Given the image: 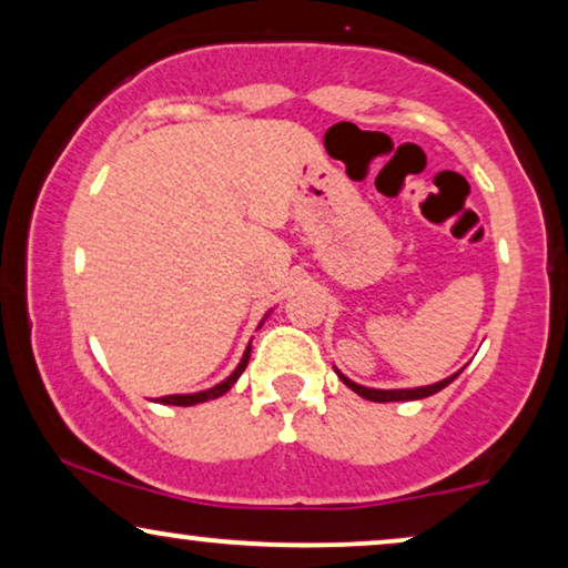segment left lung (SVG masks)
Segmentation results:
<instances>
[{
  "instance_id": "obj_1",
  "label": "left lung",
  "mask_w": 568,
  "mask_h": 568,
  "mask_svg": "<svg viewBox=\"0 0 568 568\" xmlns=\"http://www.w3.org/2000/svg\"><path fill=\"white\" fill-rule=\"evenodd\" d=\"M457 375H460V372H457ZM457 375L447 377V379H442V383L426 385V387H414V390H375V387H362V385L352 383V379L344 377V375H341V372H338V377L344 379V385L352 387V390H354L356 395H362V398L375 400V403H393V400H418V398H429V395L439 393L442 387H447L449 383H453V379H455Z\"/></svg>"
}]
</instances>
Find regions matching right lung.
<instances>
[{"mask_svg":"<svg viewBox=\"0 0 568 568\" xmlns=\"http://www.w3.org/2000/svg\"><path fill=\"white\" fill-rule=\"evenodd\" d=\"M247 359H251V346H247V352L243 356V362L237 364V369L232 372V375L224 379V383L214 385L212 390H204V393H191V395H165V398H158L160 403H165V406H196V403H204V400H212V398H220L230 390L232 385L237 383V377L243 375V369L247 367Z\"/></svg>","mask_w":568,"mask_h":568,"instance_id":"obj_1","label":"right lung"}]
</instances>
